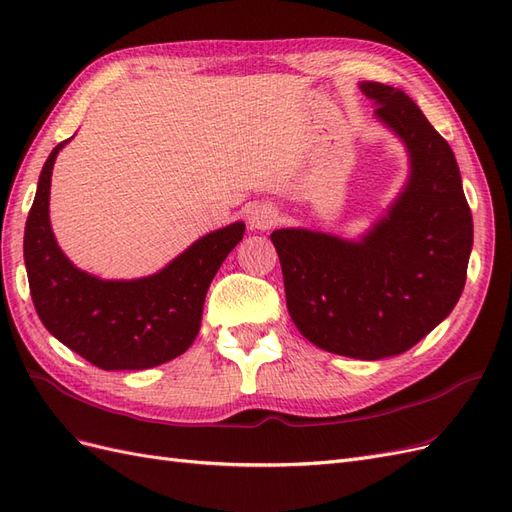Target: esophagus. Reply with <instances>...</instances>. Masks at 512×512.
I'll return each instance as SVG.
<instances>
[{"mask_svg": "<svg viewBox=\"0 0 512 512\" xmlns=\"http://www.w3.org/2000/svg\"><path fill=\"white\" fill-rule=\"evenodd\" d=\"M280 222V211L271 203H260L250 211V226L254 230H269Z\"/></svg>", "mask_w": 512, "mask_h": 512, "instance_id": "1", "label": "esophagus"}]
</instances>
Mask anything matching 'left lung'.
Segmentation results:
<instances>
[{
	"label": "left lung",
	"mask_w": 512,
	"mask_h": 512,
	"mask_svg": "<svg viewBox=\"0 0 512 512\" xmlns=\"http://www.w3.org/2000/svg\"><path fill=\"white\" fill-rule=\"evenodd\" d=\"M376 117L404 141L410 177L359 241L280 228L292 322L314 346L378 361L410 350L453 312L466 286L472 213L453 149L401 89L365 81Z\"/></svg>",
	"instance_id": "1"
}]
</instances>
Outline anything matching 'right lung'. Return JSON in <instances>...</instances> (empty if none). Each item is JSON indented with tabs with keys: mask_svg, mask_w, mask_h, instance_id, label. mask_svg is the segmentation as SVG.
<instances>
[{
	"mask_svg": "<svg viewBox=\"0 0 512 512\" xmlns=\"http://www.w3.org/2000/svg\"><path fill=\"white\" fill-rule=\"evenodd\" d=\"M59 143L44 162L25 224L29 292L42 324L100 369H149L177 359L200 331L209 284L245 232L235 222L200 237L162 271L141 280H100L59 250L49 220Z\"/></svg>",
	"mask_w": 512,
	"mask_h": 512,
	"instance_id": "right-lung-1",
	"label": "right lung"
}]
</instances>
